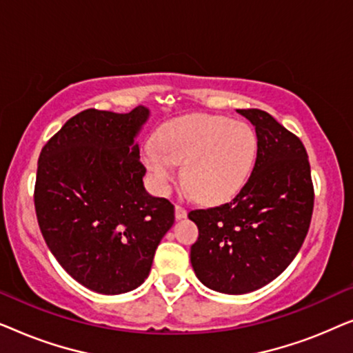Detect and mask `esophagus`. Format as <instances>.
Instances as JSON below:
<instances>
[{"label":"esophagus","mask_w":353,"mask_h":353,"mask_svg":"<svg viewBox=\"0 0 353 353\" xmlns=\"http://www.w3.org/2000/svg\"><path fill=\"white\" fill-rule=\"evenodd\" d=\"M186 215H188V212H186L185 207H181V205H175V216H176V220L185 219Z\"/></svg>","instance_id":"34e87169"}]
</instances>
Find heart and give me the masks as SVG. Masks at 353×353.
<instances>
[{"label": "heart", "mask_w": 353, "mask_h": 353, "mask_svg": "<svg viewBox=\"0 0 353 353\" xmlns=\"http://www.w3.org/2000/svg\"><path fill=\"white\" fill-rule=\"evenodd\" d=\"M257 134L248 123L205 114L170 120L148 141L143 159L154 183L165 191L183 163V181L207 204L238 194L252 172Z\"/></svg>", "instance_id": "1"}]
</instances>
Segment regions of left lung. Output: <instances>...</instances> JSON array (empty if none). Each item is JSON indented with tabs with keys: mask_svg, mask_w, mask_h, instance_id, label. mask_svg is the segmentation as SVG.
Returning a JSON list of instances; mask_svg holds the SVG:
<instances>
[{
	"mask_svg": "<svg viewBox=\"0 0 353 353\" xmlns=\"http://www.w3.org/2000/svg\"><path fill=\"white\" fill-rule=\"evenodd\" d=\"M255 127L257 159L238 196L223 205L191 210L199 228L191 265L204 286L248 294L278 278L308 233L313 183L305 148L260 109H238Z\"/></svg>",
	"mask_w": 353,
	"mask_h": 353,
	"instance_id": "left-lung-1",
	"label": "left lung"
}]
</instances>
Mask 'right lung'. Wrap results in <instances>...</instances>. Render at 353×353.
Wrapping results in <instances>:
<instances>
[{"label": "right lung", "mask_w": 353, "mask_h": 353, "mask_svg": "<svg viewBox=\"0 0 353 353\" xmlns=\"http://www.w3.org/2000/svg\"><path fill=\"white\" fill-rule=\"evenodd\" d=\"M149 119L86 109L41 149L35 183L38 225L75 281L99 294L141 286L161 239L175 221L170 201L144 190L134 143Z\"/></svg>", "instance_id": "right-lung-1"}]
</instances>
